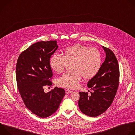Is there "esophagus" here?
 I'll use <instances>...</instances> for the list:
<instances>
[{
  "label": "esophagus",
  "instance_id": "1",
  "mask_svg": "<svg viewBox=\"0 0 135 135\" xmlns=\"http://www.w3.org/2000/svg\"><path fill=\"white\" fill-rule=\"evenodd\" d=\"M72 92V91H70L69 90H66V94H69V93H70Z\"/></svg>",
  "mask_w": 135,
  "mask_h": 135
}]
</instances>
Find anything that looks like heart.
<instances>
[{"mask_svg": "<svg viewBox=\"0 0 135 135\" xmlns=\"http://www.w3.org/2000/svg\"><path fill=\"white\" fill-rule=\"evenodd\" d=\"M70 63L72 70L65 73L57 80V84L66 88L75 89L82 76L90 79L97 74L102 65L101 54L97 49L78 44L66 48L62 55L54 54L50 60L51 67L57 73L64 71Z\"/></svg>", "mask_w": 135, "mask_h": 135, "instance_id": "heart-1", "label": "heart"}]
</instances>
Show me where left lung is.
<instances>
[{
	"instance_id": "8db88e82",
	"label": "left lung",
	"mask_w": 135,
	"mask_h": 135,
	"mask_svg": "<svg viewBox=\"0 0 135 135\" xmlns=\"http://www.w3.org/2000/svg\"><path fill=\"white\" fill-rule=\"evenodd\" d=\"M106 54L104 62L97 74L88 83L93 90L91 95L80 92L78 105L81 111L90 117L105 112L112 104L119 84V67L117 57L109 49L103 46Z\"/></svg>"
}]
</instances>
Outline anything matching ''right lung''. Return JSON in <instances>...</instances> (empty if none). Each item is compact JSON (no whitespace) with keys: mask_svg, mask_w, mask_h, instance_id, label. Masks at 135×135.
<instances>
[{"mask_svg":"<svg viewBox=\"0 0 135 135\" xmlns=\"http://www.w3.org/2000/svg\"><path fill=\"white\" fill-rule=\"evenodd\" d=\"M57 47L56 41L34 43L19 55L16 66L17 88L25 105L42 118L56 112L65 95L62 88L55 87L47 93L44 89L52 84L50 59Z\"/></svg>","mask_w":135,"mask_h":135,"instance_id":"1","label":"right lung"}]
</instances>
